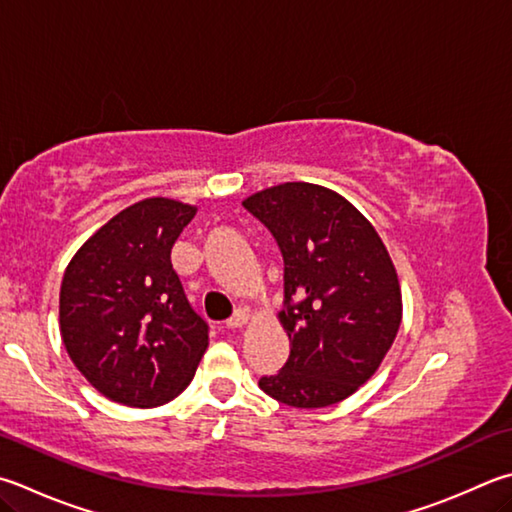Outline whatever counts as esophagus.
<instances>
[{
	"label": "esophagus",
	"mask_w": 512,
	"mask_h": 512,
	"mask_svg": "<svg viewBox=\"0 0 512 512\" xmlns=\"http://www.w3.org/2000/svg\"><path fill=\"white\" fill-rule=\"evenodd\" d=\"M250 320V315H248V311H244V309H239V311H235L232 313V318H228V322H226V327L228 329H241L244 327V324Z\"/></svg>",
	"instance_id": "esophagus-1"
}]
</instances>
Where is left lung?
Returning a JSON list of instances; mask_svg holds the SVG:
<instances>
[{
  "instance_id": "1",
  "label": "left lung",
  "mask_w": 512,
  "mask_h": 512,
  "mask_svg": "<svg viewBox=\"0 0 512 512\" xmlns=\"http://www.w3.org/2000/svg\"><path fill=\"white\" fill-rule=\"evenodd\" d=\"M244 208L284 257L277 318L291 356L259 387L302 410L345 401L376 374L401 327V284L383 239L345 197L315 183L273 185Z\"/></svg>"
}]
</instances>
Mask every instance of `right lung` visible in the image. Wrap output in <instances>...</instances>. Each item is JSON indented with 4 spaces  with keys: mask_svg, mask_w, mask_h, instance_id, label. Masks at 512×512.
I'll return each mask as SVG.
<instances>
[{
    "mask_svg": "<svg viewBox=\"0 0 512 512\" xmlns=\"http://www.w3.org/2000/svg\"><path fill=\"white\" fill-rule=\"evenodd\" d=\"M197 208L165 197L120 210L67 266L60 336L78 371L109 401L156 407L179 396L208 349L172 268V246Z\"/></svg>",
    "mask_w": 512,
    "mask_h": 512,
    "instance_id": "obj_1",
    "label": "right lung"
}]
</instances>
